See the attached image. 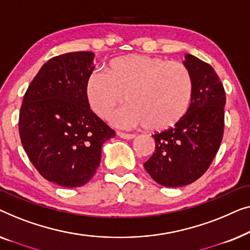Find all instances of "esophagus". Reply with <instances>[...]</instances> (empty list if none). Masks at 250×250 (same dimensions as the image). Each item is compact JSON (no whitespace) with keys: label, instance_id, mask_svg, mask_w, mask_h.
Wrapping results in <instances>:
<instances>
[{"label":"esophagus","instance_id":"34e87169","mask_svg":"<svg viewBox=\"0 0 250 250\" xmlns=\"http://www.w3.org/2000/svg\"><path fill=\"white\" fill-rule=\"evenodd\" d=\"M117 135L119 137H121V138H124V139L135 138V135H133V133H126V132H122V131H117Z\"/></svg>","mask_w":250,"mask_h":250}]
</instances>
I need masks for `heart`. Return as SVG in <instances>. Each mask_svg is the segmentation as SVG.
Instances as JSON below:
<instances>
[{
    "label": "heart",
    "mask_w": 250,
    "mask_h": 250,
    "mask_svg": "<svg viewBox=\"0 0 250 250\" xmlns=\"http://www.w3.org/2000/svg\"><path fill=\"white\" fill-rule=\"evenodd\" d=\"M85 95L91 110L103 119L125 96L129 104L111 115L112 124L122 128L147 125L160 131L178 124L187 114L194 96V79L180 62L125 55L110 61L106 72H90Z\"/></svg>",
    "instance_id": "obj_1"
}]
</instances>
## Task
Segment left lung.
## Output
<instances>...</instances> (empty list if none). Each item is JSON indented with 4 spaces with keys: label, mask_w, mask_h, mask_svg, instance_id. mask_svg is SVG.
<instances>
[{
    "label": "left lung",
    "mask_w": 250,
    "mask_h": 250,
    "mask_svg": "<svg viewBox=\"0 0 250 250\" xmlns=\"http://www.w3.org/2000/svg\"><path fill=\"white\" fill-rule=\"evenodd\" d=\"M185 65L194 79L189 111L174 126L153 135L155 153L144 163L154 181L182 187L207 171L220 148L224 131L226 91L215 70L191 54Z\"/></svg>",
    "instance_id": "1"
}]
</instances>
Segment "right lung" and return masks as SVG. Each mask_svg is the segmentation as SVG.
<instances>
[{"label":"right lung","instance_id":"obj_1","mask_svg":"<svg viewBox=\"0 0 250 250\" xmlns=\"http://www.w3.org/2000/svg\"><path fill=\"white\" fill-rule=\"evenodd\" d=\"M94 56L71 52L48 60L21 104L19 135L24 152L42 177L61 187L87 184L101 163L102 145L115 136L86 100Z\"/></svg>","mask_w":250,"mask_h":250}]
</instances>
